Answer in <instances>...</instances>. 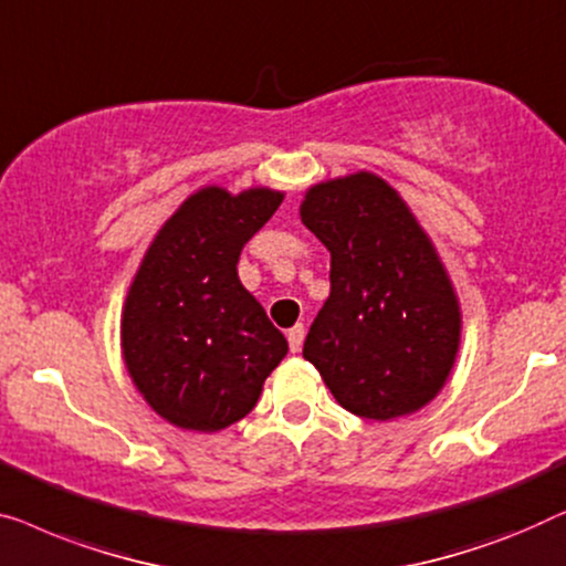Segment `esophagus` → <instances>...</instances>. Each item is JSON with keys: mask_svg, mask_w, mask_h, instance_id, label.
Instances as JSON below:
<instances>
[{"mask_svg": "<svg viewBox=\"0 0 566 566\" xmlns=\"http://www.w3.org/2000/svg\"><path fill=\"white\" fill-rule=\"evenodd\" d=\"M286 340H290V352L297 354L302 348V340H305V325L297 323L294 328L286 331Z\"/></svg>", "mask_w": 566, "mask_h": 566, "instance_id": "obj_1", "label": "esophagus"}]
</instances>
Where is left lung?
<instances>
[{"instance_id":"1","label":"left lung","mask_w":566,"mask_h":566,"mask_svg":"<svg viewBox=\"0 0 566 566\" xmlns=\"http://www.w3.org/2000/svg\"><path fill=\"white\" fill-rule=\"evenodd\" d=\"M300 220L331 251V294L302 356L340 408L395 420L441 392L461 344V305L400 192L371 171L317 181Z\"/></svg>"}]
</instances>
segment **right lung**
Masks as SVG:
<instances>
[{"instance_id": "add662e5", "label": "right lung", "mask_w": 566, "mask_h": 566, "mask_svg": "<svg viewBox=\"0 0 566 566\" xmlns=\"http://www.w3.org/2000/svg\"><path fill=\"white\" fill-rule=\"evenodd\" d=\"M284 192L197 189L164 222L127 290L120 348L133 385L164 420L214 433L249 416L286 338L238 280V256Z\"/></svg>"}]
</instances>
